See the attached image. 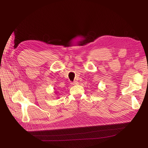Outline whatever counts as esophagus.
I'll list each match as a JSON object with an SVG mask.
<instances>
[{
  "mask_svg": "<svg viewBox=\"0 0 148 148\" xmlns=\"http://www.w3.org/2000/svg\"><path fill=\"white\" fill-rule=\"evenodd\" d=\"M71 84L72 85H76V84H78V82H77V81H75L74 82H71Z\"/></svg>",
  "mask_w": 148,
  "mask_h": 148,
  "instance_id": "obj_1",
  "label": "esophagus"
}]
</instances>
